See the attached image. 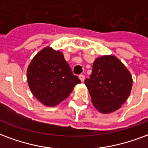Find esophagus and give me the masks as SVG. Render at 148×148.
<instances>
[{"instance_id":"34e87169","label":"esophagus","mask_w":148,"mask_h":148,"mask_svg":"<svg viewBox=\"0 0 148 148\" xmlns=\"http://www.w3.org/2000/svg\"><path fill=\"white\" fill-rule=\"evenodd\" d=\"M79 78H80V80H81V81H82V82H83L85 81V75H84V74H80Z\"/></svg>"}]
</instances>
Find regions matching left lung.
I'll use <instances>...</instances> for the list:
<instances>
[{"mask_svg":"<svg viewBox=\"0 0 148 148\" xmlns=\"http://www.w3.org/2000/svg\"><path fill=\"white\" fill-rule=\"evenodd\" d=\"M94 107L103 114L119 110L131 92L132 78L129 70L114 56L95 60L89 78L85 81Z\"/></svg>","mask_w":148,"mask_h":148,"instance_id":"1","label":"left lung"}]
</instances>
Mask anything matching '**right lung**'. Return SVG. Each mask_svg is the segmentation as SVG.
Wrapping results in <instances>:
<instances>
[{"instance_id": "right-lung-1", "label": "right lung", "mask_w": 148, "mask_h": 148, "mask_svg": "<svg viewBox=\"0 0 148 148\" xmlns=\"http://www.w3.org/2000/svg\"><path fill=\"white\" fill-rule=\"evenodd\" d=\"M27 74L33 95L48 107L59 104L81 83L72 73L63 53L50 47L43 49L33 58Z\"/></svg>"}]
</instances>
